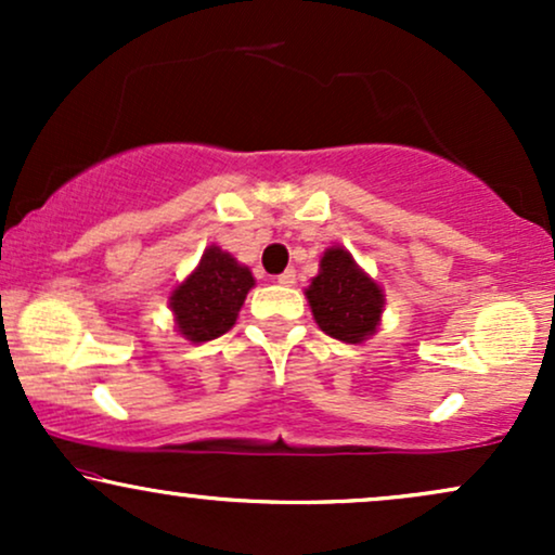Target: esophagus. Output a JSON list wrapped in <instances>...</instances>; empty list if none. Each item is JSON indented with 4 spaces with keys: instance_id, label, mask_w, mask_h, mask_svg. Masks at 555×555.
<instances>
[{
    "instance_id": "esophagus-1",
    "label": "esophagus",
    "mask_w": 555,
    "mask_h": 555,
    "mask_svg": "<svg viewBox=\"0 0 555 555\" xmlns=\"http://www.w3.org/2000/svg\"><path fill=\"white\" fill-rule=\"evenodd\" d=\"M276 282L282 284V286H292V284L297 282V271H295V269H286L284 273H279V276H276Z\"/></svg>"
}]
</instances>
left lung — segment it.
<instances>
[{
    "mask_svg": "<svg viewBox=\"0 0 555 555\" xmlns=\"http://www.w3.org/2000/svg\"><path fill=\"white\" fill-rule=\"evenodd\" d=\"M305 295L318 326L347 344L367 339L384 313V292L341 247L323 253L321 273L310 282Z\"/></svg>",
    "mask_w": 555,
    "mask_h": 555,
    "instance_id": "8db88e82",
    "label": "left lung"
}]
</instances>
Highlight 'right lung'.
I'll return each instance as SVG.
<instances>
[{
  "label": "right lung",
  "instance_id": "obj_1",
  "mask_svg": "<svg viewBox=\"0 0 555 555\" xmlns=\"http://www.w3.org/2000/svg\"><path fill=\"white\" fill-rule=\"evenodd\" d=\"M253 284L250 269L219 247H208L201 266L169 297L180 334L190 341H211L227 334Z\"/></svg>",
  "mask_w": 555,
  "mask_h": 555
}]
</instances>
